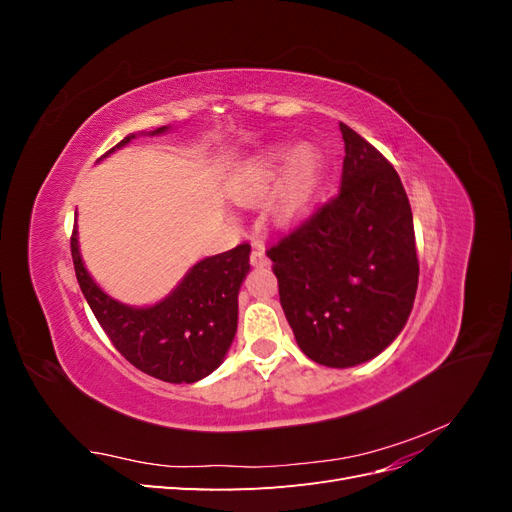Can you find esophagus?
<instances>
[{
    "label": "esophagus",
    "instance_id": "1",
    "mask_svg": "<svg viewBox=\"0 0 512 512\" xmlns=\"http://www.w3.org/2000/svg\"><path fill=\"white\" fill-rule=\"evenodd\" d=\"M250 262H252L256 269L269 267V258H267V254H265V250H262V247H254V252L250 256Z\"/></svg>",
    "mask_w": 512,
    "mask_h": 512
}]
</instances>
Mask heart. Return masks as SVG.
<instances>
[{
    "mask_svg": "<svg viewBox=\"0 0 512 512\" xmlns=\"http://www.w3.org/2000/svg\"><path fill=\"white\" fill-rule=\"evenodd\" d=\"M327 190L329 160L312 143L269 145L247 160L230 183V196L243 207H258L269 198L267 215L277 228L305 224Z\"/></svg>",
    "mask_w": 512,
    "mask_h": 512,
    "instance_id": "heart-1",
    "label": "heart"
}]
</instances>
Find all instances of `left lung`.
Instances as JSON below:
<instances>
[{
	"instance_id": "obj_1",
	"label": "left lung",
	"mask_w": 512,
	"mask_h": 512,
	"mask_svg": "<svg viewBox=\"0 0 512 512\" xmlns=\"http://www.w3.org/2000/svg\"><path fill=\"white\" fill-rule=\"evenodd\" d=\"M342 190L267 252L299 348L327 367L376 359L406 327L418 286L412 209L395 168L339 123Z\"/></svg>"
}]
</instances>
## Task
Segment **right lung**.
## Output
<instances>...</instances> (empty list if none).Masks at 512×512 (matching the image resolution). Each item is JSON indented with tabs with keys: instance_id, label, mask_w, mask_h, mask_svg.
<instances>
[{
	"instance_id": "right-lung-1",
	"label": "right lung",
	"mask_w": 512,
	"mask_h": 512,
	"mask_svg": "<svg viewBox=\"0 0 512 512\" xmlns=\"http://www.w3.org/2000/svg\"><path fill=\"white\" fill-rule=\"evenodd\" d=\"M168 130L170 126H162L128 134L106 156L136 136H160ZM70 247L76 280L91 312L134 367L164 382L192 384L222 365L237 333L239 290L250 273V245L198 260L164 299L143 307L121 303L98 286L83 262L76 226Z\"/></svg>"
}]
</instances>
